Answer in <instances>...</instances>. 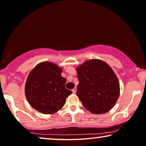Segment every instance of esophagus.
Here are the masks:
<instances>
[{
  "label": "esophagus",
  "instance_id": "esophagus-1",
  "mask_svg": "<svg viewBox=\"0 0 146 146\" xmlns=\"http://www.w3.org/2000/svg\"><path fill=\"white\" fill-rule=\"evenodd\" d=\"M76 89H77V88H76V87H74V89H72V92L74 93V94L76 92Z\"/></svg>",
  "mask_w": 146,
  "mask_h": 146
}]
</instances>
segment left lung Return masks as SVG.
<instances>
[{"label":"left lung","instance_id":"left-lung-1","mask_svg":"<svg viewBox=\"0 0 146 146\" xmlns=\"http://www.w3.org/2000/svg\"><path fill=\"white\" fill-rule=\"evenodd\" d=\"M76 70V94L85 108L95 114L109 111L120 96V83L113 69L104 61L94 59L86 61Z\"/></svg>","mask_w":146,"mask_h":146}]
</instances>
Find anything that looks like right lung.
Wrapping results in <instances>:
<instances>
[{"label":"right lung","mask_w":146,"mask_h":146,"mask_svg":"<svg viewBox=\"0 0 146 146\" xmlns=\"http://www.w3.org/2000/svg\"><path fill=\"white\" fill-rule=\"evenodd\" d=\"M61 72L62 68L48 61L37 64L31 70L26 82L25 95L33 109L48 114L64 106L72 92L66 89V79Z\"/></svg>","instance_id":"right-lung-1"}]
</instances>
